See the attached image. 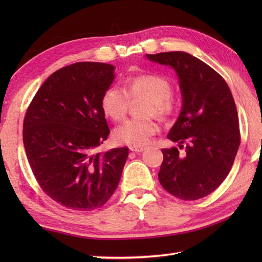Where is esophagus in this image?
Listing matches in <instances>:
<instances>
[{
  "mask_svg": "<svg viewBox=\"0 0 262 262\" xmlns=\"http://www.w3.org/2000/svg\"><path fill=\"white\" fill-rule=\"evenodd\" d=\"M129 149H130V151H134V152H142L145 148H144V147H130Z\"/></svg>",
  "mask_w": 262,
  "mask_h": 262,
  "instance_id": "34e87169",
  "label": "esophagus"
}]
</instances>
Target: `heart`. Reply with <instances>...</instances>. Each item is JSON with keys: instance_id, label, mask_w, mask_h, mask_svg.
Listing matches in <instances>:
<instances>
[{"instance_id": "heart-1", "label": "heart", "mask_w": 262, "mask_h": 262, "mask_svg": "<svg viewBox=\"0 0 262 262\" xmlns=\"http://www.w3.org/2000/svg\"><path fill=\"white\" fill-rule=\"evenodd\" d=\"M173 88L166 78L156 75H142L128 79L125 89L110 86L101 97L104 113L113 121H121L127 115L130 99L144 98L142 107L144 118H133L115 128L114 141L118 144L142 147L156 134L158 126L152 117L165 121L174 114L176 103L172 98Z\"/></svg>"}]
</instances>
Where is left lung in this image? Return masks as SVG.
<instances>
[{
	"instance_id": "left-lung-1",
	"label": "left lung",
	"mask_w": 262,
	"mask_h": 262,
	"mask_svg": "<svg viewBox=\"0 0 262 262\" xmlns=\"http://www.w3.org/2000/svg\"><path fill=\"white\" fill-rule=\"evenodd\" d=\"M176 70L183 107L167 139L186 143L162 149L159 183L185 201L205 198L227 178L241 144L237 107L227 82L205 62L186 52L147 54Z\"/></svg>"
}]
</instances>
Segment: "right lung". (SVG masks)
Instances as JSON below:
<instances>
[{
	"instance_id": "add662e5",
	"label": "right lung",
	"mask_w": 262,
	"mask_h": 262,
	"mask_svg": "<svg viewBox=\"0 0 262 262\" xmlns=\"http://www.w3.org/2000/svg\"><path fill=\"white\" fill-rule=\"evenodd\" d=\"M113 79L112 64L76 62L53 73L26 111L31 170L43 192L69 209L100 208L120 181L128 148L95 154L110 134L101 97Z\"/></svg>"
}]
</instances>
